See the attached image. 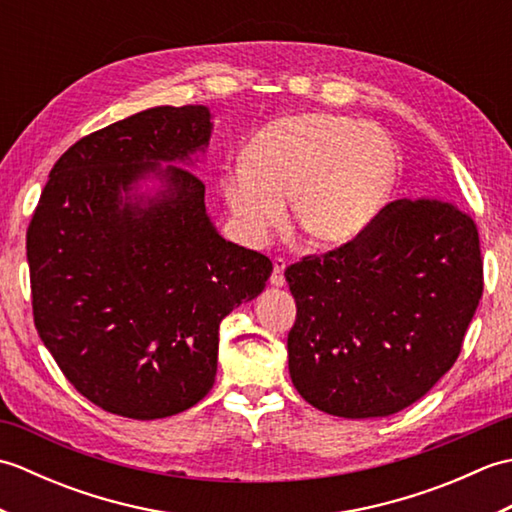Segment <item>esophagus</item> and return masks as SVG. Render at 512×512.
Here are the masks:
<instances>
[{"label": "esophagus", "instance_id": "34e87169", "mask_svg": "<svg viewBox=\"0 0 512 512\" xmlns=\"http://www.w3.org/2000/svg\"><path fill=\"white\" fill-rule=\"evenodd\" d=\"M284 270H286V262H284V259H275V264H273V275H270V284H273L275 288H281V286L286 284Z\"/></svg>", "mask_w": 512, "mask_h": 512}]
</instances>
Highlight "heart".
Returning <instances> with one entry per match:
<instances>
[{"label": "heart", "mask_w": 512, "mask_h": 512, "mask_svg": "<svg viewBox=\"0 0 512 512\" xmlns=\"http://www.w3.org/2000/svg\"><path fill=\"white\" fill-rule=\"evenodd\" d=\"M396 178L385 132L328 112L281 116L259 129L244 167L222 178L233 220L250 244L290 224L314 248L350 242L374 220Z\"/></svg>", "instance_id": "b5f03b06"}]
</instances>
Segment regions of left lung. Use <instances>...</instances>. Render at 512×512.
<instances>
[{"label": "left lung", "instance_id": "left-lung-1", "mask_svg": "<svg viewBox=\"0 0 512 512\" xmlns=\"http://www.w3.org/2000/svg\"><path fill=\"white\" fill-rule=\"evenodd\" d=\"M292 385L339 418H385L453 367L482 299L480 235L440 200H396L352 242L286 270Z\"/></svg>", "mask_w": 512, "mask_h": 512}]
</instances>
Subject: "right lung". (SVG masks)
<instances>
[{
    "mask_svg": "<svg viewBox=\"0 0 512 512\" xmlns=\"http://www.w3.org/2000/svg\"><path fill=\"white\" fill-rule=\"evenodd\" d=\"M211 132L204 105L99 129L57 160L30 220L37 332L74 389L116 416L198 405L215 383L222 319L273 273L266 255L217 233L204 182L184 169Z\"/></svg>",
    "mask_w": 512,
    "mask_h": 512,
    "instance_id": "1",
    "label": "right lung"
}]
</instances>
